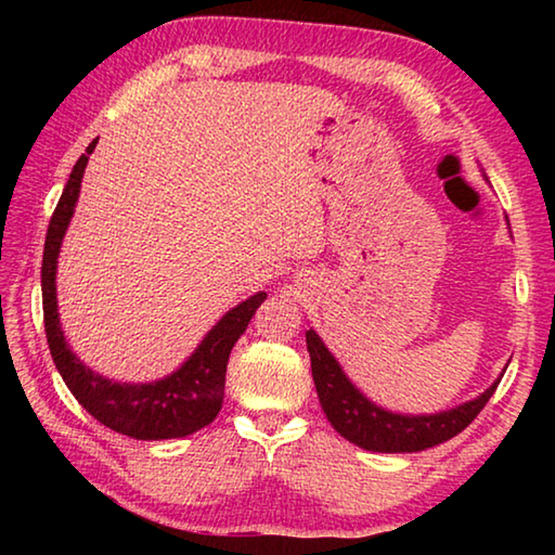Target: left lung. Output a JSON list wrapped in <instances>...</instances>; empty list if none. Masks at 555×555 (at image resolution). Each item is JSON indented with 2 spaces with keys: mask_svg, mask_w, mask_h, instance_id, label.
Segmentation results:
<instances>
[{
  "mask_svg": "<svg viewBox=\"0 0 555 555\" xmlns=\"http://www.w3.org/2000/svg\"><path fill=\"white\" fill-rule=\"evenodd\" d=\"M306 345L311 354L315 391L327 421L350 443L377 453H416L450 440L473 424L500 384L496 379L482 397L436 416H401L364 399L313 331L306 333Z\"/></svg>",
  "mask_w": 555,
  "mask_h": 555,
  "instance_id": "left-lung-1",
  "label": "left lung"
}]
</instances>
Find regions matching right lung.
I'll use <instances>...</instances> for the list:
<instances>
[{"label":"right lung","mask_w":555,"mask_h":555,"mask_svg":"<svg viewBox=\"0 0 555 555\" xmlns=\"http://www.w3.org/2000/svg\"><path fill=\"white\" fill-rule=\"evenodd\" d=\"M98 142L88 146V152L73 166L68 183L51 215L49 232H46L43 264H41V291H43V323L46 337H49L51 357L55 370L61 372L63 382L68 384L73 397L95 416L100 424L117 430V434L131 436L137 440H164L191 436L203 426H208L218 416L224 397V372L234 343L247 331L251 315L264 304L267 294L251 296L222 318L212 327L208 337L201 343L181 370L171 377L152 384H119L100 377V374L86 367L78 357L70 352L65 343L59 306H55V261L63 242L65 228L73 218L75 201L80 193V181L86 173L88 156Z\"/></svg>","instance_id":"add662e5"}]
</instances>
